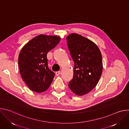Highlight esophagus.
I'll return each instance as SVG.
<instances>
[{"mask_svg": "<svg viewBox=\"0 0 129 129\" xmlns=\"http://www.w3.org/2000/svg\"><path fill=\"white\" fill-rule=\"evenodd\" d=\"M61 71H56V76H59V75H60V74H61Z\"/></svg>", "mask_w": 129, "mask_h": 129, "instance_id": "esophagus-1", "label": "esophagus"}]
</instances>
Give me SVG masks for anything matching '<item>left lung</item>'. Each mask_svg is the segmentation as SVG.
<instances>
[{"instance_id":"8db88e82","label":"left lung","mask_w":129,"mask_h":129,"mask_svg":"<svg viewBox=\"0 0 129 129\" xmlns=\"http://www.w3.org/2000/svg\"><path fill=\"white\" fill-rule=\"evenodd\" d=\"M66 40L75 63L73 79L68 86L75 94L83 95L92 90L100 80L103 71L102 54L93 42L82 35L71 34Z\"/></svg>"}]
</instances>
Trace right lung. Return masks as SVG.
Segmentation results:
<instances>
[{"mask_svg": "<svg viewBox=\"0 0 129 129\" xmlns=\"http://www.w3.org/2000/svg\"><path fill=\"white\" fill-rule=\"evenodd\" d=\"M60 39L59 36L40 35L22 48L18 58L19 69L23 80L31 90L41 93L49 87L54 73L48 67L47 54Z\"/></svg>", "mask_w": 129, "mask_h": 129, "instance_id": "1", "label": "right lung"}]
</instances>
